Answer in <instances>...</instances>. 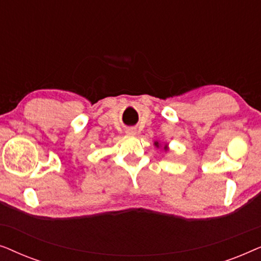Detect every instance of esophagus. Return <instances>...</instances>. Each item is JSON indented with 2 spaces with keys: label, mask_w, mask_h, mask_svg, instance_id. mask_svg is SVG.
Listing matches in <instances>:
<instances>
[{
  "label": "esophagus",
  "mask_w": 261,
  "mask_h": 261,
  "mask_svg": "<svg viewBox=\"0 0 261 261\" xmlns=\"http://www.w3.org/2000/svg\"><path fill=\"white\" fill-rule=\"evenodd\" d=\"M126 134H127V135H130V137H133V135L137 134V129H135V128H133V127L127 128V129H126Z\"/></svg>",
  "instance_id": "esophagus-1"
}]
</instances>
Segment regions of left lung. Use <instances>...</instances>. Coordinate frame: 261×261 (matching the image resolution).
Segmentation results:
<instances>
[{
	"mask_svg": "<svg viewBox=\"0 0 261 261\" xmlns=\"http://www.w3.org/2000/svg\"><path fill=\"white\" fill-rule=\"evenodd\" d=\"M154 145H155L156 148H160V149H162V151H164V152L169 151V145H167V144L162 146V144H159V141H154Z\"/></svg>",
	"mask_w": 261,
	"mask_h": 261,
	"instance_id": "left-lung-1",
	"label": "left lung"
}]
</instances>
